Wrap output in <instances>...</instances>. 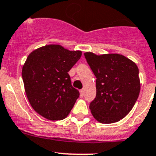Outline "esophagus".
<instances>
[{
  "mask_svg": "<svg viewBox=\"0 0 156 156\" xmlns=\"http://www.w3.org/2000/svg\"><path fill=\"white\" fill-rule=\"evenodd\" d=\"M84 94H85V90L84 89H81L80 90V95H81V97H83Z\"/></svg>",
  "mask_w": 156,
  "mask_h": 156,
  "instance_id": "34e87169",
  "label": "esophagus"
}]
</instances>
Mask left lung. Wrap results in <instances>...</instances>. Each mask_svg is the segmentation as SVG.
<instances>
[{"label": "left lung", "mask_w": 156, "mask_h": 156, "mask_svg": "<svg viewBox=\"0 0 156 156\" xmlns=\"http://www.w3.org/2000/svg\"><path fill=\"white\" fill-rule=\"evenodd\" d=\"M84 55L96 78V96L89 105L92 116L102 123L119 121L132 109L139 95L137 65L117 54L87 52Z\"/></svg>", "instance_id": "left-lung-1"}]
</instances>
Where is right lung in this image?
<instances>
[{
    "label": "right lung",
    "mask_w": 156,
    "mask_h": 156,
    "mask_svg": "<svg viewBox=\"0 0 156 156\" xmlns=\"http://www.w3.org/2000/svg\"><path fill=\"white\" fill-rule=\"evenodd\" d=\"M81 56L60 45H47L33 51L22 68L26 95L35 111L50 120L69 114L79 92L71 85L68 71Z\"/></svg>",
    "instance_id": "1"
}]
</instances>
